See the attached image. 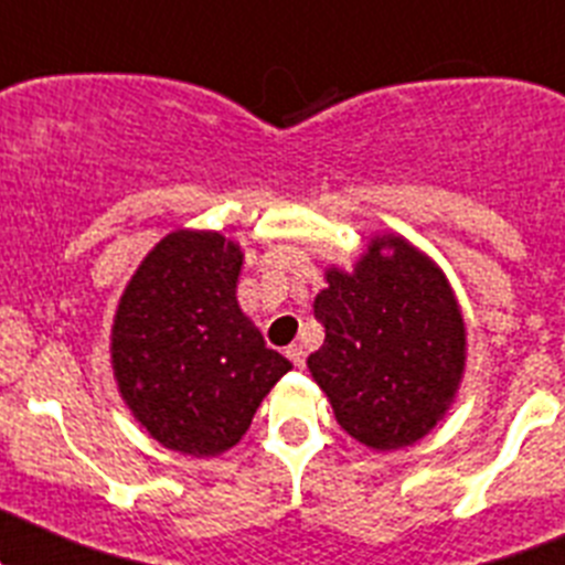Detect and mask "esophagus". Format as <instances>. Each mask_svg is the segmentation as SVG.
Segmentation results:
<instances>
[{
    "label": "esophagus",
    "instance_id": "1",
    "mask_svg": "<svg viewBox=\"0 0 565 565\" xmlns=\"http://www.w3.org/2000/svg\"><path fill=\"white\" fill-rule=\"evenodd\" d=\"M287 359L292 361L295 366H303L306 364V348H303V344H289Z\"/></svg>",
    "mask_w": 565,
    "mask_h": 565
}]
</instances>
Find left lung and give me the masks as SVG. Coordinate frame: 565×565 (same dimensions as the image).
I'll return each mask as SVG.
<instances>
[{
	"instance_id": "8db88e82",
	"label": "left lung",
	"mask_w": 565,
	"mask_h": 565,
	"mask_svg": "<svg viewBox=\"0 0 565 565\" xmlns=\"http://www.w3.org/2000/svg\"><path fill=\"white\" fill-rule=\"evenodd\" d=\"M326 326L309 372L344 434L375 452L425 439L467 372V322L450 278L397 232L372 234L350 270L326 267Z\"/></svg>"
}]
</instances>
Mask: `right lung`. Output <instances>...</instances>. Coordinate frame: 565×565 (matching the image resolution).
Segmentation results:
<instances>
[{
    "label": "right lung",
    "mask_w": 565,
    "mask_h": 565,
    "mask_svg": "<svg viewBox=\"0 0 565 565\" xmlns=\"http://www.w3.org/2000/svg\"><path fill=\"white\" fill-rule=\"evenodd\" d=\"M237 239L212 228L166 234L131 273L109 331L118 394L173 452L217 458L292 370L237 303Z\"/></svg>",
    "instance_id": "right-lung-1"
}]
</instances>
